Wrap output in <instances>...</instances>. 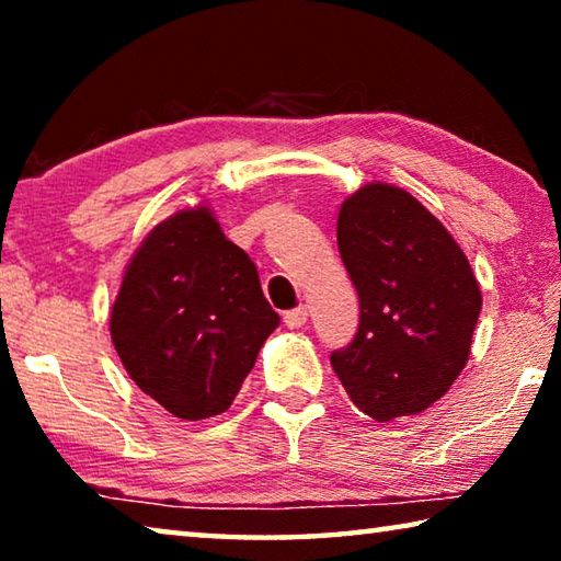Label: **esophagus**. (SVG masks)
Masks as SVG:
<instances>
[{
	"label": "esophagus",
	"instance_id": "obj_1",
	"mask_svg": "<svg viewBox=\"0 0 561 561\" xmlns=\"http://www.w3.org/2000/svg\"><path fill=\"white\" fill-rule=\"evenodd\" d=\"M307 307H297V309H291V311H287V314H284V324H287L289 329H301L304 324H307Z\"/></svg>",
	"mask_w": 561,
	"mask_h": 561
}]
</instances>
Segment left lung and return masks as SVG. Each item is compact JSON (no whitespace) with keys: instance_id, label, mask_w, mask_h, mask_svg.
Segmentation results:
<instances>
[{"instance_id":"left-lung-1","label":"left lung","mask_w":561,"mask_h":561,"mask_svg":"<svg viewBox=\"0 0 561 561\" xmlns=\"http://www.w3.org/2000/svg\"><path fill=\"white\" fill-rule=\"evenodd\" d=\"M341 260L358 291V331L331 366L378 423L433 405L468 364L482 294L450 232L405 190L371 183L341 205Z\"/></svg>"}]
</instances>
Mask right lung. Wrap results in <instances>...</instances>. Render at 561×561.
Instances as JSON below:
<instances>
[{"label":"right lung","instance_id":"1","mask_svg":"<svg viewBox=\"0 0 561 561\" xmlns=\"http://www.w3.org/2000/svg\"><path fill=\"white\" fill-rule=\"evenodd\" d=\"M277 327L250 254L203 205L153 227L111 309L128 376L183 421L225 413Z\"/></svg>","mask_w":561,"mask_h":561}]
</instances>
